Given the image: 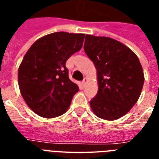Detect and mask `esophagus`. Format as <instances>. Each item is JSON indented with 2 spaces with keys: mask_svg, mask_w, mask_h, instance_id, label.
Returning <instances> with one entry per match:
<instances>
[{
  "mask_svg": "<svg viewBox=\"0 0 159 159\" xmlns=\"http://www.w3.org/2000/svg\"><path fill=\"white\" fill-rule=\"evenodd\" d=\"M87 77H85L84 79H83V81H82V86L84 87V86H85V85H86V83H87Z\"/></svg>",
  "mask_w": 159,
  "mask_h": 159,
  "instance_id": "34e87169",
  "label": "esophagus"
}]
</instances>
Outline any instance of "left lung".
<instances>
[{"mask_svg": "<svg viewBox=\"0 0 159 159\" xmlns=\"http://www.w3.org/2000/svg\"><path fill=\"white\" fill-rule=\"evenodd\" d=\"M85 53L94 63L98 92L90 102L97 117L115 120L130 111L139 98L144 75L138 57L124 43L87 34Z\"/></svg>", "mask_w": 159, "mask_h": 159, "instance_id": "left-lung-1", "label": "left lung"}]
</instances>
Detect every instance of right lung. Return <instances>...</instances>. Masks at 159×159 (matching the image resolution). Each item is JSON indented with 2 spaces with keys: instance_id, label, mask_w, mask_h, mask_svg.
I'll use <instances>...</instances> for the list:
<instances>
[{
  "instance_id": "1",
  "label": "right lung",
  "mask_w": 159,
  "mask_h": 159,
  "mask_svg": "<svg viewBox=\"0 0 159 159\" xmlns=\"http://www.w3.org/2000/svg\"><path fill=\"white\" fill-rule=\"evenodd\" d=\"M84 34L55 32L39 39L24 56L18 70L21 96L44 118L64 114L79 87L68 77L67 60L82 47Z\"/></svg>"
}]
</instances>
